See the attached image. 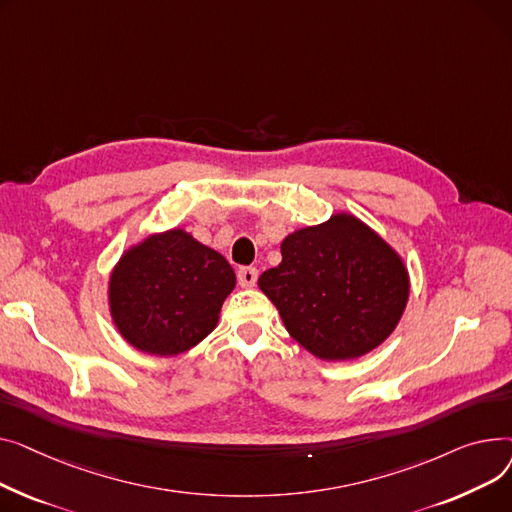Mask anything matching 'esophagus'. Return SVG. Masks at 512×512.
Masks as SVG:
<instances>
[{
  "label": "esophagus",
  "mask_w": 512,
  "mask_h": 512,
  "mask_svg": "<svg viewBox=\"0 0 512 512\" xmlns=\"http://www.w3.org/2000/svg\"><path fill=\"white\" fill-rule=\"evenodd\" d=\"M237 281L242 287H254L258 281V270L254 266H242L237 270Z\"/></svg>",
  "instance_id": "obj_1"
}]
</instances>
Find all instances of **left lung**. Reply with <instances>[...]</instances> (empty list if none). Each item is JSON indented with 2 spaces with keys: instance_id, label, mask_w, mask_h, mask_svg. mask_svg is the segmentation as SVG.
<instances>
[{
  "instance_id": "left-lung-1",
  "label": "left lung",
  "mask_w": 512,
  "mask_h": 512,
  "mask_svg": "<svg viewBox=\"0 0 512 512\" xmlns=\"http://www.w3.org/2000/svg\"><path fill=\"white\" fill-rule=\"evenodd\" d=\"M281 264L258 285L287 333L326 362L370 353L399 324L409 299L401 256L364 221L337 213L289 233Z\"/></svg>"
}]
</instances>
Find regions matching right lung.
Segmentation results:
<instances>
[{
  "label": "right lung",
  "instance_id": "obj_1",
  "mask_svg": "<svg viewBox=\"0 0 512 512\" xmlns=\"http://www.w3.org/2000/svg\"><path fill=\"white\" fill-rule=\"evenodd\" d=\"M233 287V268L217 250L169 229L119 258L109 277V312L134 349L171 357L213 333Z\"/></svg>",
  "mask_w": 512,
  "mask_h": 512
}]
</instances>
